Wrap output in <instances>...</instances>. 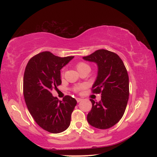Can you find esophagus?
Listing matches in <instances>:
<instances>
[{
    "label": "esophagus",
    "mask_w": 157,
    "mask_h": 157,
    "mask_svg": "<svg viewBox=\"0 0 157 157\" xmlns=\"http://www.w3.org/2000/svg\"><path fill=\"white\" fill-rule=\"evenodd\" d=\"M76 100H77V102H81L82 99V98H77Z\"/></svg>",
    "instance_id": "obj_1"
}]
</instances>
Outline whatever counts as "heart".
Here are the masks:
<instances>
[{
    "label": "heart",
    "mask_w": 157,
    "mask_h": 157,
    "mask_svg": "<svg viewBox=\"0 0 157 157\" xmlns=\"http://www.w3.org/2000/svg\"><path fill=\"white\" fill-rule=\"evenodd\" d=\"M87 67H89V65L87 64V63L83 62H78L76 64V68H77V70H78V71L82 70V69H83L84 68H87ZM84 89V85H78V86L74 87L73 91H75V92H76V93H79V92H80L82 90Z\"/></svg>",
    "instance_id": "1"
}]
</instances>
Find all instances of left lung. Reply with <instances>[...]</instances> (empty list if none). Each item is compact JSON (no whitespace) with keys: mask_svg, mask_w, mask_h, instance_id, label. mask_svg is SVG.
<instances>
[{"mask_svg":"<svg viewBox=\"0 0 157 157\" xmlns=\"http://www.w3.org/2000/svg\"><path fill=\"white\" fill-rule=\"evenodd\" d=\"M83 59L98 66L93 94H101V100L92 103L87 121L98 129L110 128L118 123L125 111L129 95V76L121 57L107 50H98Z\"/></svg>","mask_w":157,"mask_h":157,"instance_id":"obj_1","label":"left lung"}]
</instances>
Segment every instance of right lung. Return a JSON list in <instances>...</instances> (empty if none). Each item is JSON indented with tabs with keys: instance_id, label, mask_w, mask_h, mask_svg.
<instances>
[{
	"instance_id": "add662e5",
	"label": "right lung",
	"mask_w": 157,
	"mask_h": 157,
	"mask_svg": "<svg viewBox=\"0 0 157 157\" xmlns=\"http://www.w3.org/2000/svg\"><path fill=\"white\" fill-rule=\"evenodd\" d=\"M73 57L42 52L32 57L25 69L23 95L29 112L39 126L53 134L68 128L77 105L76 100L70 95L61 101L51 93L62 84L60 70Z\"/></svg>"
}]
</instances>
